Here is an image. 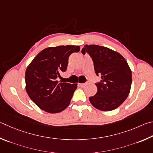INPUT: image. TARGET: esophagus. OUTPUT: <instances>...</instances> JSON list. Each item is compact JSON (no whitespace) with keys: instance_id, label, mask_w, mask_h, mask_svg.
Here are the masks:
<instances>
[{"instance_id":"obj_1","label":"esophagus","mask_w":153,"mask_h":153,"mask_svg":"<svg viewBox=\"0 0 153 153\" xmlns=\"http://www.w3.org/2000/svg\"><path fill=\"white\" fill-rule=\"evenodd\" d=\"M78 85H79V86H81V87H84L85 85V83H78Z\"/></svg>"}]
</instances>
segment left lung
<instances>
[{
	"instance_id": "1",
	"label": "left lung",
	"mask_w": 153,
	"mask_h": 153,
	"mask_svg": "<svg viewBox=\"0 0 153 153\" xmlns=\"http://www.w3.org/2000/svg\"><path fill=\"white\" fill-rule=\"evenodd\" d=\"M82 53H89L96 74L101 80L96 83L97 92L89 97L93 107L101 111H111L128 97L132 85V71L126 60L118 52L97 45H85Z\"/></svg>"
}]
</instances>
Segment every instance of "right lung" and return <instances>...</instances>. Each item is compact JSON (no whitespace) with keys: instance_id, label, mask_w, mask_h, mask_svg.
<instances>
[{"instance_id":"obj_1","label":"right lung","mask_w":153,"mask_h":153,"mask_svg":"<svg viewBox=\"0 0 153 153\" xmlns=\"http://www.w3.org/2000/svg\"><path fill=\"white\" fill-rule=\"evenodd\" d=\"M78 45H60L41 51L25 71V89L39 108L50 114L58 113L69 105L77 84L56 81L67 69L70 55L78 52Z\"/></svg>"}]
</instances>
